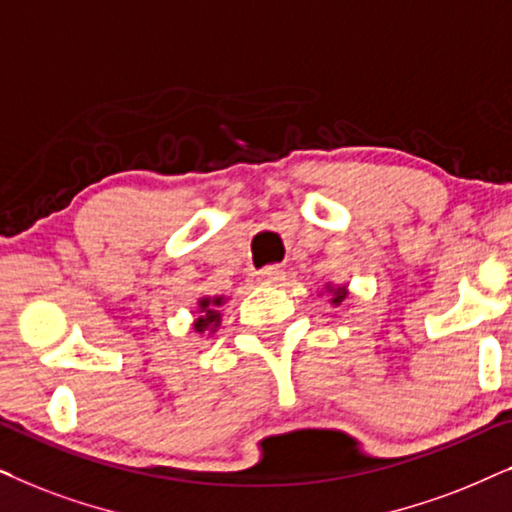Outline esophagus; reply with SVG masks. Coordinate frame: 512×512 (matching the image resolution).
<instances>
[{"label":"esophagus","instance_id":"obj_1","mask_svg":"<svg viewBox=\"0 0 512 512\" xmlns=\"http://www.w3.org/2000/svg\"><path fill=\"white\" fill-rule=\"evenodd\" d=\"M257 281L262 285H276L283 281V269L281 267H267L262 271H257Z\"/></svg>","mask_w":512,"mask_h":512}]
</instances>
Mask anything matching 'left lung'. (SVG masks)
<instances>
[{
	"instance_id": "1",
	"label": "left lung",
	"mask_w": 512,
	"mask_h": 512,
	"mask_svg": "<svg viewBox=\"0 0 512 512\" xmlns=\"http://www.w3.org/2000/svg\"><path fill=\"white\" fill-rule=\"evenodd\" d=\"M327 292H332V299L330 302L335 304V306H339L346 299V295H349V292H346V285H342V288H335V285H327Z\"/></svg>"
}]
</instances>
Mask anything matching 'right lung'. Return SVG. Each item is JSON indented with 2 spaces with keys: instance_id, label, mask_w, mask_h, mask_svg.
<instances>
[{
  "instance_id": "right-lung-1",
  "label": "right lung",
  "mask_w": 512,
  "mask_h": 512,
  "mask_svg": "<svg viewBox=\"0 0 512 512\" xmlns=\"http://www.w3.org/2000/svg\"><path fill=\"white\" fill-rule=\"evenodd\" d=\"M224 304V297H201L199 299V311H196L194 320V332H215L222 323L220 306Z\"/></svg>"
}]
</instances>
